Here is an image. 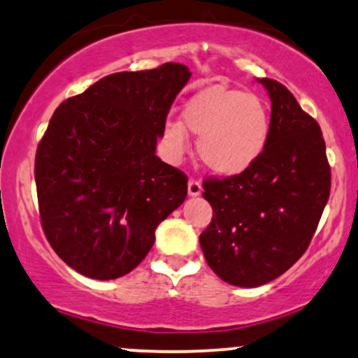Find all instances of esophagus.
I'll use <instances>...</instances> for the list:
<instances>
[{"label":"esophagus","instance_id":"34e87169","mask_svg":"<svg viewBox=\"0 0 358 358\" xmlns=\"http://www.w3.org/2000/svg\"><path fill=\"white\" fill-rule=\"evenodd\" d=\"M187 192H189V196H192V197L199 196L201 192H203V186H201L199 180L189 179V182H187Z\"/></svg>","mask_w":358,"mask_h":358}]
</instances>
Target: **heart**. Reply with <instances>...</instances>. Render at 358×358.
<instances>
[{"label":"heart","mask_w":358,"mask_h":358,"mask_svg":"<svg viewBox=\"0 0 358 358\" xmlns=\"http://www.w3.org/2000/svg\"><path fill=\"white\" fill-rule=\"evenodd\" d=\"M186 129L199 136L197 154L209 171L236 176L250 169L262 155L270 117L258 95L211 85L184 103L182 124L169 122L164 129V137L176 155L187 149Z\"/></svg>","instance_id":"heart-1"}]
</instances>
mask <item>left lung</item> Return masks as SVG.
<instances>
[{
	"instance_id": "obj_1",
	"label": "left lung",
	"mask_w": 358,
	"mask_h": 358,
	"mask_svg": "<svg viewBox=\"0 0 358 358\" xmlns=\"http://www.w3.org/2000/svg\"><path fill=\"white\" fill-rule=\"evenodd\" d=\"M271 99L262 155L250 169L204 180L213 220L199 236L209 268L234 287L270 283L312 241L330 196V164L318 122L292 92L259 78Z\"/></svg>"
}]
</instances>
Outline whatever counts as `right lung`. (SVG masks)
<instances>
[{"label":"right lung","mask_w":358,"mask_h":358,"mask_svg":"<svg viewBox=\"0 0 358 358\" xmlns=\"http://www.w3.org/2000/svg\"><path fill=\"white\" fill-rule=\"evenodd\" d=\"M189 78L180 63L119 71L55 110L36 149L38 208L55 253L80 275H127L186 199V174L155 145Z\"/></svg>","instance_id":"obj_1"}]
</instances>
